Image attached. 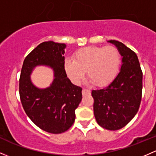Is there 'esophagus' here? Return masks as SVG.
Instances as JSON below:
<instances>
[{
  "label": "esophagus",
  "mask_w": 156,
  "mask_h": 156,
  "mask_svg": "<svg viewBox=\"0 0 156 156\" xmlns=\"http://www.w3.org/2000/svg\"><path fill=\"white\" fill-rule=\"evenodd\" d=\"M82 94L83 96H85V95H90V90H87V89H83L82 90Z\"/></svg>",
  "instance_id": "obj_1"
}]
</instances>
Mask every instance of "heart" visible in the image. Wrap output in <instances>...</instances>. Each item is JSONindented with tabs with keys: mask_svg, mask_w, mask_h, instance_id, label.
Masks as SVG:
<instances>
[{
	"mask_svg": "<svg viewBox=\"0 0 156 156\" xmlns=\"http://www.w3.org/2000/svg\"><path fill=\"white\" fill-rule=\"evenodd\" d=\"M120 64V55L113 45L88 46L76 51L73 60H65V71L74 83H80L85 71L95 85H108L117 76Z\"/></svg>",
	"mask_w": 156,
	"mask_h": 156,
	"instance_id": "1",
	"label": "heart"
}]
</instances>
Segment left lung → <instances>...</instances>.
<instances>
[{
  "instance_id": "8db88e82",
  "label": "left lung",
  "mask_w": 156,
  "mask_h": 156,
  "mask_svg": "<svg viewBox=\"0 0 156 156\" xmlns=\"http://www.w3.org/2000/svg\"><path fill=\"white\" fill-rule=\"evenodd\" d=\"M122 57L120 72L108 87L92 91L98 124L108 130L126 126L138 111L142 97L143 73L135 52L123 43L110 40Z\"/></svg>"
}]
</instances>
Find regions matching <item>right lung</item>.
<instances>
[{"instance_id":"add662e5","label":"right lung","mask_w":156,"mask_h":156,"mask_svg":"<svg viewBox=\"0 0 156 156\" xmlns=\"http://www.w3.org/2000/svg\"><path fill=\"white\" fill-rule=\"evenodd\" d=\"M64 43L53 41L40 43L25 57L19 78L22 105L33 122L51 134L68 130L75 122V111L82 99V88L72 83L64 67ZM51 67L55 78L52 85L39 89L31 83L30 75L37 65Z\"/></svg>"}]
</instances>
